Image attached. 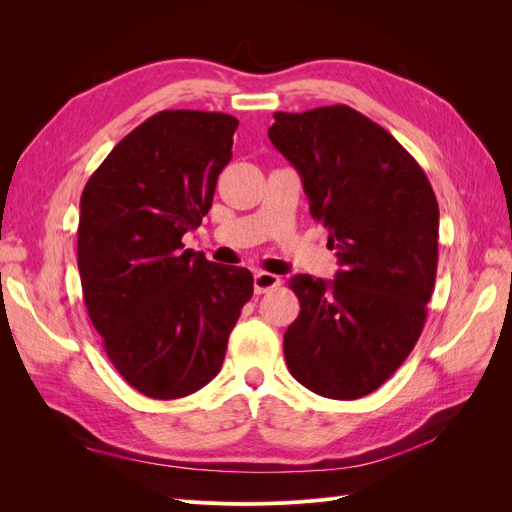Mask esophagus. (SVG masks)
I'll list each match as a JSON object with an SVG mask.
<instances>
[{
    "instance_id": "esophagus-1",
    "label": "esophagus",
    "mask_w": 512,
    "mask_h": 512,
    "mask_svg": "<svg viewBox=\"0 0 512 512\" xmlns=\"http://www.w3.org/2000/svg\"><path fill=\"white\" fill-rule=\"evenodd\" d=\"M275 286H280V277L267 273V271H258L254 273V292L256 294H265L269 290H273Z\"/></svg>"
}]
</instances>
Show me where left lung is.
I'll use <instances>...</instances> for the list:
<instances>
[{"mask_svg":"<svg viewBox=\"0 0 512 512\" xmlns=\"http://www.w3.org/2000/svg\"><path fill=\"white\" fill-rule=\"evenodd\" d=\"M273 147L297 168L312 218L329 228L335 280L294 275L301 314L284 335L286 365L305 389L359 399L389 380L427 318L440 211L423 168L346 104L275 113Z\"/></svg>","mask_w":512,"mask_h":512,"instance_id":"8db88e82","label":"left lung"}]
</instances>
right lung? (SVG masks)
Returning <instances> with one entry per match:
<instances>
[{
    "mask_svg": "<svg viewBox=\"0 0 512 512\" xmlns=\"http://www.w3.org/2000/svg\"><path fill=\"white\" fill-rule=\"evenodd\" d=\"M239 121L162 111L108 153L81 196L79 273L87 314L108 359L151 399L209 384L252 299L243 267L183 250L211 209Z\"/></svg>",
    "mask_w": 512,
    "mask_h": 512,
    "instance_id": "right-lung-1",
    "label": "right lung"
}]
</instances>
